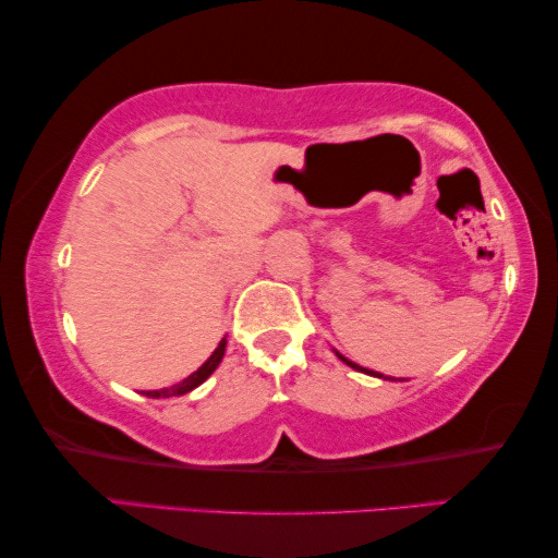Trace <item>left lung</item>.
<instances>
[{
  "label": "left lung",
  "mask_w": 558,
  "mask_h": 558,
  "mask_svg": "<svg viewBox=\"0 0 558 558\" xmlns=\"http://www.w3.org/2000/svg\"><path fill=\"white\" fill-rule=\"evenodd\" d=\"M341 361H345L343 355H341ZM345 363H349L351 368H355V371H363V373H368V376H378V373H371V371H365V368H361V365H355V363H351V361H345ZM378 378H383V376H378Z\"/></svg>",
  "instance_id": "8db88e82"
}]
</instances>
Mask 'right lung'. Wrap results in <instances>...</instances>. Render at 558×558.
Wrapping results in <instances>:
<instances>
[{"instance_id": "1", "label": "right lung", "mask_w": 558, "mask_h": 558, "mask_svg": "<svg viewBox=\"0 0 558 558\" xmlns=\"http://www.w3.org/2000/svg\"><path fill=\"white\" fill-rule=\"evenodd\" d=\"M225 345H227V341L222 339V341H219L217 349H215V353L209 355V359H207L203 365H199V368L193 373V376H187L185 380L178 383V386H170V388H162V390H145V396H148V398L185 396V392L195 390L197 386H203V383H205V380L215 373V368L219 365V361H222V355H225Z\"/></svg>"}]
</instances>
